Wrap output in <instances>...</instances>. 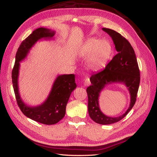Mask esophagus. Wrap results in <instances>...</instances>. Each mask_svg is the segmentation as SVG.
Segmentation results:
<instances>
[{
  "label": "esophagus",
  "mask_w": 157,
  "mask_h": 157,
  "mask_svg": "<svg viewBox=\"0 0 157 157\" xmlns=\"http://www.w3.org/2000/svg\"><path fill=\"white\" fill-rule=\"evenodd\" d=\"M84 85L85 86H88L90 85V81L89 78H86L84 79Z\"/></svg>",
  "instance_id": "esophagus-1"
}]
</instances>
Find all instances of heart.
Segmentation results:
<instances>
[{"mask_svg":"<svg viewBox=\"0 0 157 157\" xmlns=\"http://www.w3.org/2000/svg\"><path fill=\"white\" fill-rule=\"evenodd\" d=\"M82 53L86 56L90 55L88 63L89 68L97 71L102 68L108 61L111 53V46L107 41L92 38L82 46Z\"/></svg>","mask_w":157,"mask_h":157,"instance_id":"1","label":"heart"}]
</instances>
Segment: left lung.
<instances>
[{
    "mask_svg": "<svg viewBox=\"0 0 157 157\" xmlns=\"http://www.w3.org/2000/svg\"><path fill=\"white\" fill-rule=\"evenodd\" d=\"M102 30L112 38L117 54L113 56L104 69L90 77L91 86H88L86 92L88 98V113L90 118L99 124L109 125L124 118L134 106L140 81V73L134 50L128 40L113 29L102 28ZM112 82H124L131 96L129 109L124 114L118 118H111L103 114L98 105L99 94L106 85Z\"/></svg>",
    "mask_w": 157,
    "mask_h": 157,
    "instance_id": "1",
    "label": "left lung"
}]
</instances>
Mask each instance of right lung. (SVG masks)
Instances as JSON below:
<instances>
[{
  "instance_id": "right-lung-1",
  "label": "right lung",
  "mask_w": 157,
  "mask_h": 157,
  "mask_svg": "<svg viewBox=\"0 0 157 157\" xmlns=\"http://www.w3.org/2000/svg\"><path fill=\"white\" fill-rule=\"evenodd\" d=\"M55 32L51 29L40 28L23 40L17 51L15 62L12 71V82L17 103L21 112L28 118L45 125H53L61 120L65 115L66 106L69 96L76 88L75 75L65 74L59 75L52 86L51 92L46 101L37 106H29L20 97L17 79L19 62L24 59L32 46L42 38H51Z\"/></svg>"
}]
</instances>
